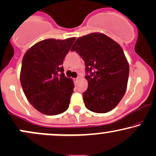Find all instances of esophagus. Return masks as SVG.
<instances>
[{
  "mask_svg": "<svg viewBox=\"0 0 156 156\" xmlns=\"http://www.w3.org/2000/svg\"><path fill=\"white\" fill-rule=\"evenodd\" d=\"M78 79H79V78H73V81H74L75 83H76V82L78 80Z\"/></svg>",
  "mask_w": 156,
  "mask_h": 156,
  "instance_id": "esophagus-1",
  "label": "esophagus"
}]
</instances>
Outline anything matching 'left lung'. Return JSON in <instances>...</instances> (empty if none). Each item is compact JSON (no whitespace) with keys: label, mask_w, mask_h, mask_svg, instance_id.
I'll return each mask as SVG.
<instances>
[{"label":"left lung","mask_w":156,"mask_h":156,"mask_svg":"<svg viewBox=\"0 0 156 156\" xmlns=\"http://www.w3.org/2000/svg\"><path fill=\"white\" fill-rule=\"evenodd\" d=\"M85 62L88 89L84 104L91 112L107 113L120 102L126 92L129 64L122 48L104 34L94 32L78 37L71 48Z\"/></svg>","instance_id":"left-lung-1"}]
</instances>
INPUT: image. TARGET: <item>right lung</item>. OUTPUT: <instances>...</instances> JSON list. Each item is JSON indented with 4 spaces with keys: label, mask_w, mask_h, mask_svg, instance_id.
Wrapping results in <instances>:
<instances>
[{
    "label": "right lung",
    "mask_w": 156,
    "mask_h": 156,
    "mask_svg": "<svg viewBox=\"0 0 156 156\" xmlns=\"http://www.w3.org/2000/svg\"><path fill=\"white\" fill-rule=\"evenodd\" d=\"M75 39H44L23 56L20 76L23 90L29 103L46 115L62 114L69 107L74 83L64 76L62 64Z\"/></svg>",
    "instance_id": "right-lung-1"
}]
</instances>
